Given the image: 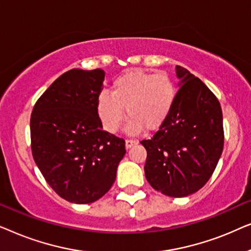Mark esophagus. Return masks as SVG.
Listing matches in <instances>:
<instances>
[{
	"label": "esophagus",
	"instance_id": "esophagus-1",
	"mask_svg": "<svg viewBox=\"0 0 251 251\" xmlns=\"http://www.w3.org/2000/svg\"><path fill=\"white\" fill-rule=\"evenodd\" d=\"M135 145H137L136 140H131V139H126V150L131 149V147L135 146Z\"/></svg>",
	"mask_w": 251,
	"mask_h": 251
}]
</instances>
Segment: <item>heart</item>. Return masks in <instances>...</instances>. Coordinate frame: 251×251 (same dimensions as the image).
Listing matches in <instances>:
<instances>
[{
	"mask_svg": "<svg viewBox=\"0 0 251 251\" xmlns=\"http://www.w3.org/2000/svg\"><path fill=\"white\" fill-rule=\"evenodd\" d=\"M176 97V85L166 72L153 74L132 68L113 81L111 94L98 96L96 109L102 128L111 133L120 129L126 112V131L136 135L143 129H159L169 118Z\"/></svg>",
	"mask_w": 251,
	"mask_h": 251,
	"instance_id": "b5f03b06",
	"label": "heart"
}]
</instances>
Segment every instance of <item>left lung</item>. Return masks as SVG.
Masks as SVG:
<instances>
[{
    "label": "left lung",
    "instance_id": "8db88e82",
    "mask_svg": "<svg viewBox=\"0 0 251 251\" xmlns=\"http://www.w3.org/2000/svg\"><path fill=\"white\" fill-rule=\"evenodd\" d=\"M179 78L169 118L151 139L144 167L154 190L184 198L203 187L217 166L224 146L223 113L218 99L199 77L176 66Z\"/></svg>",
    "mask_w": 251,
    "mask_h": 251
}]
</instances>
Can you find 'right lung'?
<instances>
[{
  "mask_svg": "<svg viewBox=\"0 0 251 251\" xmlns=\"http://www.w3.org/2000/svg\"><path fill=\"white\" fill-rule=\"evenodd\" d=\"M105 72L74 68L60 75L34 106L32 153L51 188L72 203L97 201L114 184L125 140L102 130L96 102Z\"/></svg>",
  "mask_w": 251,
  "mask_h": 251,
  "instance_id": "add662e5",
  "label": "right lung"
}]
</instances>
